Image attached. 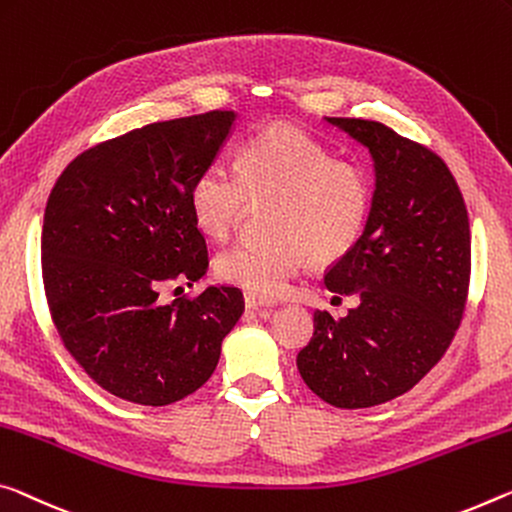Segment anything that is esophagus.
<instances>
[{"mask_svg":"<svg viewBox=\"0 0 512 512\" xmlns=\"http://www.w3.org/2000/svg\"><path fill=\"white\" fill-rule=\"evenodd\" d=\"M243 303H246L248 310H259V307H271L273 300L264 298V296H257V294H250V291H248V294L243 296Z\"/></svg>","mask_w":512,"mask_h":512,"instance_id":"esophagus-1","label":"esophagus"}]
</instances>
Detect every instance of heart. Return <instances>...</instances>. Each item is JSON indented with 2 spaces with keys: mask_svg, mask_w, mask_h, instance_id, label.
<instances>
[{
  "mask_svg": "<svg viewBox=\"0 0 512 512\" xmlns=\"http://www.w3.org/2000/svg\"><path fill=\"white\" fill-rule=\"evenodd\" d=\"M237 174L221 161L205 166L191 186L198 227L223 241L237 230L250 202H271L269 241H239L216 257L218 278L275 298L300 269L344 257L367 230L373 182L358 161L335 159L326 145L287 125L259 129L241 145Z\"/></svg>",
  "mask_w": 512,
  "mask_h": 512,
  "instance_id": "obj_1",
  "label": "heart"
}]
</instances>
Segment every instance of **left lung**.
I'll return each mask as SVG.
<instances>
[{
  "mask_svg": "<svg viewBox=\"0 0 512 512\" xmlns=\"http://www.w3.org/2000/svg\"><path fill=\"white\" fill-rule=\"evenodd\" d=\"M326 120L371 152L376 191L362 239L323 278L360 303L344 319L316 310L296 364L319 399L371 408L415 387L449 348L467 303L472 234L456 177L433 150L376 120Z\"/></svg>",
  "mask_w": 512,
  "mask_h": 512,
  "instance_id": "left-lung-1",
  "label": "left lung"
}]
</instances>
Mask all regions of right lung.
Masks as SVG:
<instances>
[{
    "label": "right lung",
    "instance_id": "add662e5",
    "mask_svg": "<svg viewBox=\"0 0 512 512\" xmlns=\"http://www.w3.org/2000/svg\"><path fill=\"white\" fill-rule=\"evenodd\" d=\"M234 120L207 111L132 129L72 159L47 198L40 253L54 328L118 399L157 408L196 392L243 314L237 287L159 300L209 269L191 186Z\"/></svg>",
    "mask_w": 512,
    "mask_h": 512
}]
</instances>
